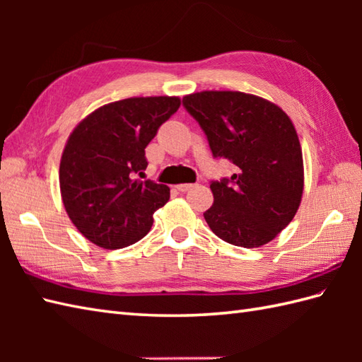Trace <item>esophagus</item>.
Masks as SVG:
<instances>
[{
  "mask_svg": "<svg viewBox=\"0 0 362 362\" xmlns=\"http://www.w3.org/2000/svg\"><path fill=\"white\" fill-rule=\"evenodd\" d=\"M196 185L194 183H182V185H177L175 188L179 189V191H182V193H185V191H188V189H191V188H194Z\"/></svg>",
  "mask_w": 362,
  "mask_h": 362,
  "instance_id": "obj_1",
  "label": "esophagus"
}]
</instances>
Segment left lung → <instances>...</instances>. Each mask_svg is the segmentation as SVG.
<instances>
[{"mask_svg": "<svg viewBox=\"0 0 362 362\" xmlns=\"http://www.w3.org/2000/svg\"><path fill=\"white\" fill-rule=\"evenodd\" d=\"M214 158L235 166L211 180L214 202L204 213L211 232L240 247L267 244L296 216L303 193V158L289 117L241 91H201L182 101Z\"/></svg>", "mask_w": 362, "mask_h": 362, "instance_id": "8db88e82", "label": "left lung"}]
</instances>
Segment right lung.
<instances>
[{
	"instance_id": "obj_1",
	"label": "right lung",
	"mask_w": 362,
	"mask_h": 362,
	"mask_svg": "<svg viewBox=\"0 0 362 362\" xmlns=\"http://www.w3.org/2000/svg\"><path fill=\"white\" fill-rule=\"evenodd\" d=\"M179 107L175 96L129 98L99 107L73 130L60 160V193L88 241L121 249L148 235L169 188L135 177L148 168L146 146Z\"/></svg>"
}]
</instances>
